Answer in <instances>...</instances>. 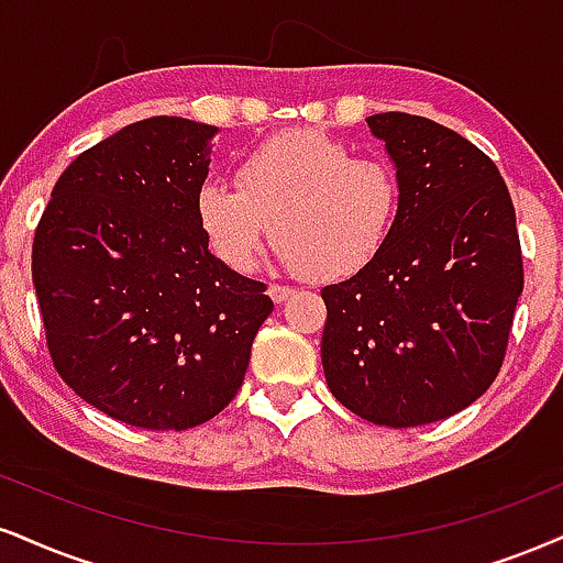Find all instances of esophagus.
Instances as JSON below:
<instances>
[{
  "instance_id": "34e87169",
  "label": "esophagus",
  "mask_w": 563,
  "mask_h": 563,
  "mask_svg": "<svg viewBox=\"0 0 563 563\" xmlns=\"http://www.w3.org/2000/svg\"><path fill=\"white\" fill-rule=\"evenodd\" d=\"M267 294H269V299H273L275 303H283L290 294H294V290H290L288 286H277V283H273V286L267 288Z\"/></svg>"
}]
</instances>
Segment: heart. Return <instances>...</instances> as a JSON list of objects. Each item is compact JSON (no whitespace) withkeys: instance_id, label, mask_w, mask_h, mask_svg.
Listing matches in <instances>:
<instances>
[{"instance_id":"obj_1","label":"heart","mask_w":563,"mask_h":563,"mask_svg":"<svg viewBox=\"0 0 563 563\" xmlns=\"http://www.w3.org/2000/svg\"><path fill=\"white\" fill-rule=\"evenodd\" d=\"M404 191L385 159L356 157L317 131L269 135L235 165V188L205 183L194 212L212 254L235 273L256 267L273 228L288 267L343 280L388 246Z\"/></svg>"}]
</instances>
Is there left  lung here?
Instances as JSON below:
<instances>
[{
  "mask_svg": "<svg viewBox=\"0 0 563 563\" xmlns=\"http://www.w3.org/2000/svg\"><path fill=\"white\" fill-rule=\"evenodd\" d=\"M367 123L396 162L401 217L367 269L322 288V367L356 417L417 428L496 380L525 262L509 188L485 152L419 114Z\"/></svg>",
  "mask_w": 563,
  "mask_h": 563,
  "instance_id": "obj_1",
  "label": "left lung"
}]
</instances>
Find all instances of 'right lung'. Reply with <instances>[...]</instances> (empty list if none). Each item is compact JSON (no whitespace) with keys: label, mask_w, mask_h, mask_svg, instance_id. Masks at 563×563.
Returning <instances> with one entry per match:
<instances>
[{"label":"right lung","mask_w":563,"mask_h":563,"mask_svg":"<svg viewBox=\"0 0 563 563\" xmlns=\"http://www.w3.org/2000/svg\"><path fill=\"white\" fill-rule=\"evenodd\" d=\"M217 128L148 118L78 154L33 235L54 369L84 401L144 430H188L239 393L267 286L209 254L194 199Z\"/></svg>","instance_id":"right-lung-1"}]
</instances>
